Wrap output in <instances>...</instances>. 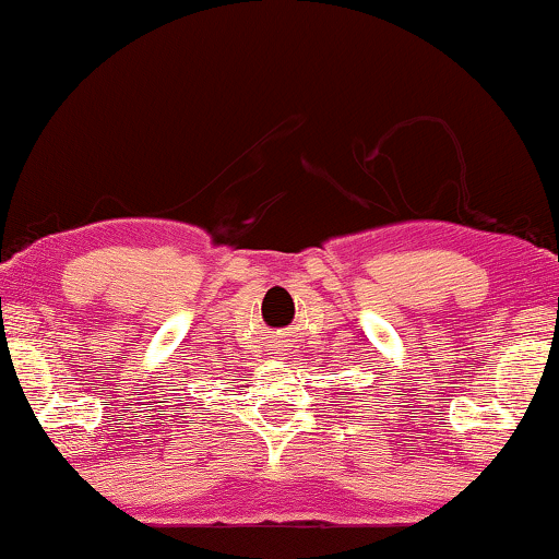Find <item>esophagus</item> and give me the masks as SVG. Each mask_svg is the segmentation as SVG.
<instances>
[{
    "label": "esophagus",
    "mask_w": 559,
    "mask_h": 559,
    "mask_svg": "<svg viewBox=\"0 0 559 559\" xmlns=\"http://www.w3.org/2000/svg\"><path fill=\"white\" fill-rule=\"evenodd\" d=\"M277 356H287V354H285V348H282V346H280V350H277Z\"/></svg>",
    "instance_id": "1"
}]
</instances>
